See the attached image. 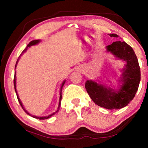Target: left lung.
Instances as JSON below:
<instances>
[{"label": "left lung", "instance_id": "left-lung-1", "mask_svg": "<svg viewBox=\"0 0 148 148\" xmlns=\"http://www.w3.org/2000/svg\"><path fill=\"white\" fill-rule=\"evenodd\" d=\"M110 36L119 37L116 34ZM106 48L108 51L127 62L123 73V84L121 89L117 92L114 91L91 80H87L85 87L92 101L98 106L108 110L121 109L130 103L138 91L141 76L138 61L133 49L125 42H114Z\"/></svg>", "mask_w": 148, "mask_h": 148}]
</instances>
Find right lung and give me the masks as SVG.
I'll use <instances>...</instances> for the list:
<instances>
[{
	"instance_id": "obj_1",
	"label": "right lung",
	"mask_w": 148,
	"mask_h": 148,
	"mask_svg": "<svg viewBox=\"0 0 148 148\" xmlns=\"http://www.w3.org/2000/svg\"><path fill=\"white\" fill-rule=\"evenodd\" d=\"M40 42V40H32V41H31V42H30L29 43V44L27 45V46L26 47V48L23 51H22V53H21V55H20V56H19V58H18V59H17V61H16V65H17V62H18V61H19V57H20V56H21L22 54H23L25 51H26L27 50V49L29 47H30L31 46H32V45H35V44H38V42ZM64 83H65V81H64L63 82V83L62 84V86H61V91H60V99H59V107H60V105H61V99H62V87H63V86H64ZM14 88H15V91H16V95H17V99H18V101H19V104H20V105H21V106L22 107V108L23 109V110L25 112H26V113L28 114V115H30V114L29 113H28V112H27L25 110V108H23V105H22V104H21V101H20V100H19V98L18 97V95H17V91H16V73H15V74H14ZM59 108H58V110H57L56 111V112H57L59 111ZM55 114V113H54ZM54 114H51V115H50V116H47V117H37V116H32V117H34V118H36V119H48V118H49L50 117H51V116H53V115ZM30 116H31V115H30Z\"/></svg>"
}]
</instances>
